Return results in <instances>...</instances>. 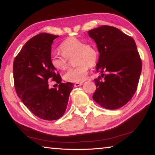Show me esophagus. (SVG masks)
I'll list each match as a JSON object with an SVG mask.
<instances>
[{
  "instance_id": "34e87169",
  "label": "esophagus",
  "mask_w": 155,
  "mask_h": 155,
  "mask_svg": "<svg viewBox=\"0 0 155 155\" xmlns=\"http://www.w3.org/2000/svg\"><path fill=\"white\" fill-rule=\"evenodd\" d=\"M83 84V83H75L74 85L75 86V87H78V86L82 85Z\"/></svg>"
}]
</instances>
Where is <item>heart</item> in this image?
<instances>
[{"instance_id": "1", "label": "heart", "mask_w": 155, "mask_h": 155, "mask_svg": "<svg viewBox=\"0 0 155 155\" xmlns=\"http://www.w3.org/2000/svg\"><path fill=\"white\" fill-rule=\"evenodd\" d=\"M59 49L62 54L53 52L51 54L52 66L58 70H64L67 68L68 59L74 55L75 64L78 65L68 70L64 75V80L70 83H81L85 81L90 66H94L98 60V51L95 47L71 37L60 44Z\"/></svg>"}]
</instances>
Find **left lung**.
I'll list each match as a JSON object with an SVG mask.
<instances>
[{
  "instance_id": "1",
  "label": "left lung",
  "mask_w": 155,
  "mask_h": 155,
  "mask_svg": "<svg viewBox=\"0 0 155 155\" xmlns=\"http://www.w3.org/2000/svg\"><path fill=\"white\" fill-rule=\"evenodd\" d=\"M87 33L96 44L100 54L96 69L103 77L94 79L96 90L92 98L104 108L119 109L132 98L137 88L141 61L137 46L131 37L111 26Z\"/></svg>"
}]
</instances>
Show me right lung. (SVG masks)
I'll list each match as a JSON object with an SVG mask.
<instances>
[{
  "mask_svg": "<svg viewBox=\"0 0 155 155\" xmlns=\"http://www.w3.org/2000/svg\"><path fill=\"white\" fill-rule=\"evenodd\" d=\"M58 35L40 33L30 39L15 57L13 66L15 91L21 101L34 115L45 120H55L66 110L74 84L61 83L51 63V45ZM52 78L59 83L50 88Z\"/></svg>",
  "mask_w": 155,
  "mask_h": 155,
  "instance_id": "right-lung-1",
  "label": "right lung"
}]
</instances>
